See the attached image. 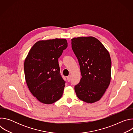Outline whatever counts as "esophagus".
Segmentation results:
<instances>
[{"label":"esophagus","mask_w":133,"mask_h":133,"mask_svg":"<svg viewBox=\"0 0 133 133\" xmlns=\"http://www.w3.org/2000/svg\"><path fill=\"white\" fill-rule=\"evenodd\" d=\"M71 76L70 75H69L67 77V81L68 82H70V80H71Z\"/></svg>","instance_id":"1"}]
</instances>
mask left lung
Here are the masks:
<instances>
[{"mask_svg":"<svg viewBox=\"0 0 133 133\" xmlns=\"http://www.w3.org/2000/svg\"><path fill=\"white\" fill-rule=\"evenodd\" d=\"M71 48L78 59L82 76L80 82L75 86L76 95L86 103L96 102L102 98L110 84L109 54L101 42L93 37L74 38Z\"/></svg>","mask_w":133,"mask_h":133,"instance_id":"obj_1","label":"left lung"}]
</instances>
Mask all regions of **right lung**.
Here are the masks:
<instances>
[{"mask_svg":"<svg viewBox=\"0 0 133 133\" xmlns=\"http://www.w3.org/2000/svg\"><path fill=\"white\" fill-rule=\"evenodd\" d=\"M67 44L65 39L37 42L25 61L28 87L32 95L42 103L52 104L63 95L66 82L61 75L58 58Z\"/></svg>","mask_w":133,"mask_h":133,"instance_id":"1","label":"right lung"}]
</instances>
